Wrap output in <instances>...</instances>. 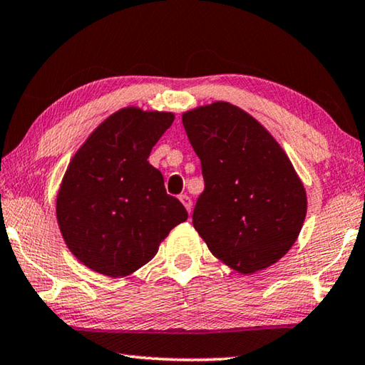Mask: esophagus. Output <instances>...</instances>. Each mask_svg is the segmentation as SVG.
I'll use <instances>...</instances> for the list:
<instances>
[{
    "label": "esophagus",
    "mask_w": 365,
    "mask_h": 365,
    "mask_svg": "<svg viewBox=\"0 0 365 365\" xmlns=\"http://www.w3.org/2000/svg\"><path fill=\"white\" fill-rule=\"evenodd\" d=\"M179 200H181L182 205L186 207V210L190 213V210H192V200H190V197L186 195V194H182V195H179Z\"/></svg>",
    "instance_id": "1"
}]
</instances>
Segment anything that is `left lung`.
Returning a JSON list of instances; mask_svg holds the SVG:
<instances>
[{
	"label": "left lung",
	"mask_w": 365,
	"mask_h": 365,
	"mask_svg": "<svg viewBox=\"0 0 365 365\" xmlns=\"http://www.w3.org/2000/svg\"><path fill=\"white\" fill-rule=\"evenodd\" d=\"M182 125L205 181L195 231L237 272L277 263L297 242L308 210L290 158L258 120L225 101L184 112Z\"/></svg>",
	"instance_id": "left-lung-1"
}]
</instances>
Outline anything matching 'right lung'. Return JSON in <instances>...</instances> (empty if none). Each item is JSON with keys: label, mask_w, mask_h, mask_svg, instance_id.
<instances>
[{"label": "right lung", "mask_w": 365, "mask_h": 365, "mask_svg": "<svg viewBox=\"0 0 365 365\" xmlns=\"http://www.w3.org/2000/svg\"><path fill=\"white\" fill-rule=\"evenodd\" d=\"M175 120L173 112L120 108L70 160L56 199L63 242L89 269L125 277L155 257L162 240L187 220L149 163L152 147Z\"/></svg>", "instance_id": "right-lung-1"}]
</instances>
